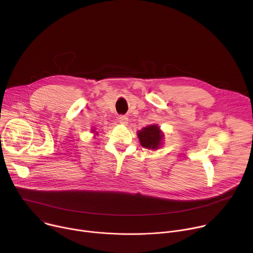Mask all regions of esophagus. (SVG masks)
Wrapping results in <instances>:
<instances>
[{
	"instance_id": "obj_1",
	"label": "esophagus",
	"mask_w": 253,
	"mask_h": 253,
	"mask_svg": "<svg viewBox=\"0 0 253 253\" xmlns=\"http://www.w3.org/2000/svg\"><path fill=\"white\" fill-rule=\"evenodd\" d=\"M127 121H128V118L126 116H120V118H119V122L122 125H126Z\"/></svg>"
}]
</instances>
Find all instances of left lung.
Returning <instances> with one entry per match:
<instances>
[{
  "instance_id": "1",
  "label": "left lung",
  "mask_w": 253,
  "mask_h": 253,
  "mask_svg": "<svg viewBox=\"0 0 253 253\" xmlns=\"http://www.w3.org/2000/svg\"><path fill=\"white\" fill-rule=\"evenodd\" d=\"M140 144L144 148H151V149H157L160 144L163 137V134L160 132V129L157 126H148L137 133Z\"/></svg>"
}]
</instances>
